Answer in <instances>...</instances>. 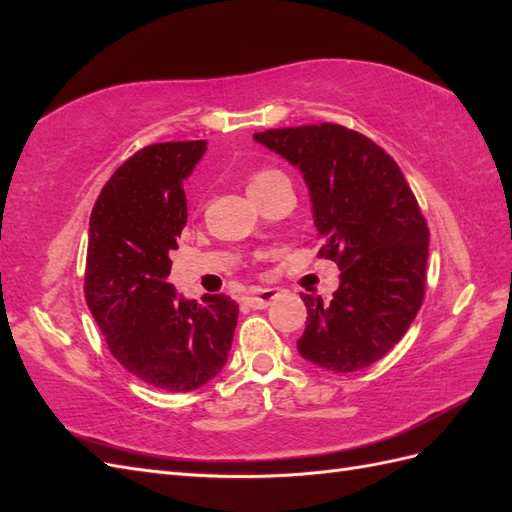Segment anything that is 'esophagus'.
I'll return each mask as SVG.
<instances>
[{"label":"esophagus","mask_w":512,"mask_h":512,"mask_svg":"<svg viewBox=\"0 0 512 512\" xmlns=\"http://www.w3.org/2000/svg\"><path fill=\"white\" fill-rule=\"evenodd\" d=\"M275 297H277V292L273 288H262V290L247 294L245 305H250L254 309H265L275 301Z\"/></svg>","instance_id":"esophagus-1"}]
</instances>
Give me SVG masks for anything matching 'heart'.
<instances>
[{
	"instance_id": "heart-1",
	"label": "heart",
	"mask_w": 512,
	"mask_h": 512,
	"mask_svg": "<svg viewBox=\"0 0 512 512\" xmlns=\"http://www.w3.org/2000/svg\"><path fill=\"white\" fill-rule=\"evenodd\" d=\"M286 175L275 168H260L250 177V192H265L277 181H284Z\"/></svg>"
}]
</instances>
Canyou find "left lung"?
Segmentation results:
<instances>
[{
    "label": "left lung",
    "instance_id": "1",
    "mask_svg": "<svg viewBox=\"0 0 512 512\" xmlns=\"http://www.w3.org/2000/svg\"><path fill=\"white\" fill-rule=\"evenodd\" d=\"M256 143L297 166L312 198L318 258L337 262L331 303L301 294L305 361L348 374L380 361L425 297L429 230L397 162L367 136L337 123L277 128Z\"/></svg>",
    "mask_w": 512,
    "mask_h": 512
}]
</instances>
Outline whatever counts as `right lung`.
I'll list each match as a JSON object with an SVG mask.
<instances>
[{"label":"right lung","instance_id":"add662e5","mask_svg":"<svg viewBox=\"0 0 512 512\" xmlns=\"http://www.w3.org/2000/svg\"><path fill=\"white\" fill-rule=\"evenodd\" d=\"M207 141L136 151L102 188L89 220L85 299L115 359L168 393H188L222 371L239 305L226 294L185 301L168 284L170 252L188 222L183 179Z\"/></svg>","mask_w":512,"mask_h":512}]
</instances>
